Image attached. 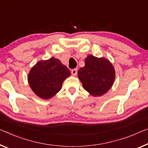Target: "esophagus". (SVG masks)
I'll list each match as a JSON object with an SVG mask.
<instances>
[{"mask_svg": "<svg viewBox=\"0 0 148 148\" xmlns=\"http://www.w3.org/2000/svg\"><path fill=\"white\" fill-rule=\"evenodd\" d=\"M77 73V69H73L71 70V74H72L73 76H76Z\"/></svg>", "mask_w": 148, "mask_h": 148, "instance_id": "1", "label": "esophagus"}]
</instances>
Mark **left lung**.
Wrapping results in <instances>:
<instances>
[{"instance_id": "8db88e82", "label": "left lung", "mask_w": 148, "mask_h": 148, "mask_svg": "<svg viewBox=\"0 0 148 148\" xmlns=\"http://www.w3.org/2000/svg\"><path fill=\"white\" fill-rule=\"evenodd\" d=\"M85 66L78 71V78L84 89L93 97L102 96L112 87L115 70L112 63L105 58L88 55Z\"/></svg>"}]
</instances>
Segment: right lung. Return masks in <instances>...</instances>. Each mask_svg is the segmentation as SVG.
<instances>
[{
  "instance_id": "1",
  "label": "right lung",
  "mask_w": 148,
  "mask_h": 148,
  "mask_svg": "<svg viewBox=\"0 0 148 148\" xmlns=\"http://www.w3.org/2000/svg\"><path fill=\"white\" fill-rule=\"evenodd\" d=\"M71 75L69 69L55 58L41 60L32 67L28 76L33 92L44 100L51 99L62 87V84Z\"/></svg>"
}]
</instances>
